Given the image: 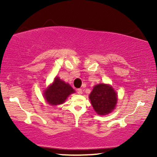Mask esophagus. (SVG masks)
Wrapping results in <instances>:
<instances>
[{"label":"esophagus","mask_w":157,"mask_h":157,"mask_svg":"<svg viewBox=\"0 0 157 157\" xmlns=\"http://www.w3.org/2000/svg\"><path fill=\"white\" fill-rule=\"evenodd\" d=\"M76 91H77V93H78V94H82V93H83V91L81 89H78Z\"/></svg>","instance_id":"34e87169"}]
</instances>
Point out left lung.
Segmentation results:
<instances>
[{
  "label": "left lung",
  "mask_w": 157,
  "mask_h": 157,
  "mask_svg": "<svg viewBox=\"0 0 157 157\" xmlns=\"http://www.w3.org/2000/svg\"><path fill=\"white\" fill-rule=\"evenodd\" d=\"M117 98V93L113 87L105 83L94 86L89 95L92 106L98 115L111 113L115 108Z\"/></svg>",
  "instance_id": "left-lung-1"
}]
</instances>
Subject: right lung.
Here are the masks:
<instances>
[{
    "instance_id": "1",
    "label": "right lung",
    "mask_w": 157,
    "mask_h": 157,
    "mask_svg": "<svg viewBox=\"0 0 157 157\" xmlns=\"http://www.w3.org/2000/svg\"><path fill=\"white\" fill-rule=\"evenodd\" d=\"M74 93V89L68 83H65L59 77H56L52 84L44 91V96L48 104L57 106L65 102L68 96Z\"/></svg>"
}]
</instances>
